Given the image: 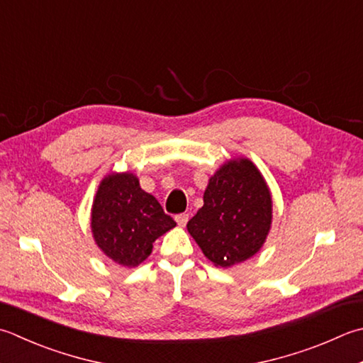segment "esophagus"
<instances>
[{"label":"esophagus","mask_w":363,"mask_h":363,"mask_svg":"<svg viewBox=\"0 0 363 363\" xmlns=\"http://www.w3.org/2000/svg\"><path fill=\"white\" fill-rule=\"evenodd\" d=\"M176 222H177V225H179V226H186L187 222H189V214H186V212H184V214L176 216Z\"/></svg>","instance_id":"esophagus-1"}]
</instances>
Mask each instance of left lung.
<instances>
[{"label": "left lung", "mask_w": 363, "mask_h": 363, "mask_svg": "<svg viewBox=\"0 0 363 363\" xmlns=\"http://www.w3.org/2000/svg\"><path fill=\"white\" fill-rule=\"evenodd\" d=\"M203 201L187 230L206 258L230 267L259 252L271 230L272 196L252 160L225 162L209 179Z\"/></svg>", "instance_id": "left-lung-1"}]
</instances>
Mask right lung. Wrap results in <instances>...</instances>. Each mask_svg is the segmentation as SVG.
<instances>
[{"mask_svg":"<svg viewBox=\"0 0 363 363\" xmlns=\"http://www.w3.org/2000/svg\"><path fill=\"white\" fill-rule=\"evenodd\" d=\"M176 222L160 203L140 187L132 173L105 176L92 203L91 230L97 247L124 267H135L152 252V244Z\"/></svg>","mask_w":363,"mask_h":363,"instance_id":"add662e5","label":"right lung"}]
</instances>
